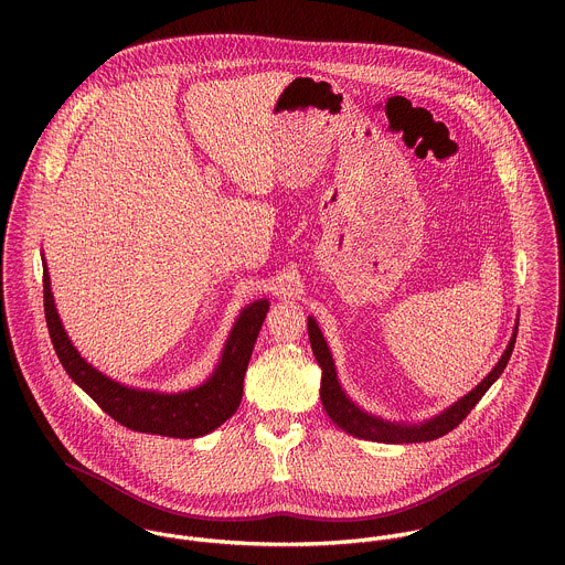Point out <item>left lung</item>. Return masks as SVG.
<instances>
[{
  "mask_svg": "<svg viewBox=\"0 0 565 565\" xmlns=\"http://www.w3.org/2000/svg\"><path fill=\"white\" fill-rule=\"evenodd\" d=\"M309 339H311V348L313 354L322 367V390H320V398H322L323 408L328 413V417L345 433L361 437V439H372V441H383V444H419V441H433L439 439L441 435L450 433L452 428H457L468 413L477 406V403L484 396V392L495 383V379L504 372L509 356L513 352L515 345V334L511 337L502 359L498 361V365L487 374L481 385H477V390H472L468 396H463L459 403L452 404L450 408H446L441 415L415 426H406V424H394V422H383L379 417H372L367 413H363L359 406L350 403L345 398V394L341 392L339 383H337V374H334V365H332V356L328 352V345L323 341L322 332L318 328V323L313 318H309Z\"/></svg>",
  "mask_w": 565,
  "mask_h": 565,
  "instance_id": "obj_1",
  "label": "left lung"
}]
</instances>
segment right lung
<instances>
[{"instance_id": "1", "label": "right lung", "mask_w": 565, "mask_h": 565, "mask_svg": "<svg viewBox=\"0 0 565 565\" xmlns=\"http://www.w3.org/2000/svg\"><path fill=\"white\" fill-rule=\"evenodd\" d=\"M43 305L54 350L70 379L121 426L178 439L202 437L222 426L237 411L249 354L269 309L267 300H258L243 309L215 374L198 390L169 396L124 387L82 359L56 313L47 267H43Z\"/></svg>"}]
</instances>
